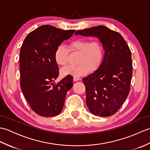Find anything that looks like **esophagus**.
I'll list each match as a JSON object with an SVG mask.
<instances>
[{"label": "esophagus", "mask_w": 150, "mask_h": 150, "mask_svg": "<svg viewBox=\"0 0 150 150\" xmlns=\"http://www.w3.org/2000/svg\"><path fill=\"white\" fill-rule=\"evenodd\" d=\"M79 80H80V79L78 78V77H74V78H73V81H75V82L78 81Z\"/></svg>", "instance_id": "obj_1"}]
</instances>
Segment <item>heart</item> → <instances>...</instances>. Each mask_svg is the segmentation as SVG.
Listing matches in <instances>:
<instances>
[{
  "instance_id": "obj_1",
  "label": "heart",
  "mask_w": 150,
  "mask_h": 150,
  "mask_svg": "<svg viewBox=\"0 0 150 150\" xmlns=\"http://www.w3.org/2000/svg\"><path fill=\"white\" fill-rule=\"evenodd\" d=\"M68 48L72 52L79 53V65L69 66L62 70L64 76L71 75L74 77H81L86 74L88 70L94 71L100 65L103 60V48L98 40L90 42L87 39H79L68 44ZM68 50L63 45H59L55 52V60L60 66L67 64Z\"/></svg>"
}]
</instances>
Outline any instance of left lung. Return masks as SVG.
<instances>
[{"label": "left lung", "mask_w": 150, "mask_h": 150, "mask_svg": "<svg viewBox=\"0 0 150 150\" xmlns=\"http://www.w3.org/2000/svg\"><path fill=\"white\" fill-rule=\"evenodd\" d=\"M77 35L98 38L104 50L98 68L82 79L87 106L95 115H112L120 109L129 93L132 77L131 51L120 33L106 26L78 30Z\"/></svg>", "instance_id": "left-lung-1"}]
</instances>
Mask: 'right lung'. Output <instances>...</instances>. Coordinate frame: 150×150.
Listing matches in <instances>:
<instances>
[{"label": "right lung", "mask_w": 150, "mask_h": 150, "mask_svg": "<svg viewBox=\"0 0 150 150\" xmlns=\"http://www.w3.org/2000/svg\"><path fill=\"white\" fill-rule=\"evenodd\" d=\"M75 31L44 25L28 34L21 46V88L31 109L40 116L53 117L61 112L67 92L73 86L68 77L57 84L53 81L59 75L55 50Z\"/></svg>", "instance_id": "add662e5"}]
</instances>
